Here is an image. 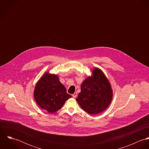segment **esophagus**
I'll return each instance as SVG.
<instances>
[{
	"instance_id": "obj_1",
	"label": "esophagus",
	"mask_w": 149,
	"mask_h": 149,
	"mask_svg": "<svg viewBox=\"0 0 149 149\" xmlns=\"http://www.w3.org/2000/svg\"><path fill=\"white\" fill-rule=\"evenodd\" d=\"M72 96H73V97H77V92H74L73 95H72Z\"/></svg>"
}]
</instances>
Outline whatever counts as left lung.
Here are the masks:
<instances>
[{
    "label": "left lung",
    "mask_w": 149,
    "mask_h": 149,
    "mask_svg": "<svg viewBox=\"0 0 149 149\" xmlns=\"http://www.w3.org/2000/svg\"><path fill=\"white\" fill-rule=\"evenodd\" d=\"M92 73V75L82 83L76 101L85 112L95 115L109 106L113 93L111 84L102 70L96 68Z\"/></svg>",
    "instance_id": "1"
}]
</instances>
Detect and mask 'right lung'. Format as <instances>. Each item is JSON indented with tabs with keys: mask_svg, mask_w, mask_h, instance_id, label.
Listing matches in <instances>:
<instances>
[{
	"mask_svg": "<svg viewBox=\"0 0 149 149\" xmlns=\"http://www.w3.org/2000/svg\"><path fill=\"white\" fill-rule=\"evenodd\" d=\"M72 97L66 93L58 76L45 73L36 84L34 97L37 104L49 113L62 108L65 102Z\"/></svg>",
	"mask_w": 149,
	"mask_h": 149,
	"instance_id": "1",
	"label": "right lung"
}]
</instances>
